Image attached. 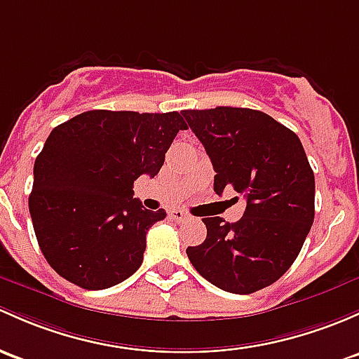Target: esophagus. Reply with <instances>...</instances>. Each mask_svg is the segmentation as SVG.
Returning <instances> with one entry per match:
<instances>
[{
    "label": "esophagus",
    "instance_id": "obj_1",
    "mask_svg": "<svg viewBox=\"0 0 359 359\" xmlns=\"http://www.w3.org/2000/svg\"><path fill=\"white\" fill-rule=\"evenodd\" d=\"M168 217L172 218L173 222H184V220H187V218H189V213H187V211H184V210H172L168 213Z\"/></svg>",
    "mask_w": 359,
    "mask_h": 359
}]
</instances>
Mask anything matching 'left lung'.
<instances>
[{"mask_svg": "<svg viewBox=\"0 0 359 359\" xmlns=\"http://www.w3.org/2000/svg\"><path fill=\"white\" fill-rule=\"evenodd\" d=\"M208 153L213 189L246 198L244 217L203 218L206 239L187 248L192 266L218 289L251 294L271 285L299 255L315 218V175L299 137L266 113L217 107L184 110Z\"/></svg>", "mask_w": 359, "mask_h": 359, "instance_id": "obj_1", "label": "left lung"}]
</instances>
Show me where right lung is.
<instances>
[{
	"label": "right lung",
	"mask_w": 359,
	"mask_h": 359,
	"mask_svg": "<svg viewBox=\"0 0 359 359\" xmlns=\"http://www.w3.org/2000/svg\"><path fill=\"white\" fill-rule=\"evenodd\" d=\"M180 113L90 110L51 130L34 163L29 211L44 258L82 289L120 284L141 266L146 232L167 217L134 198L163 167Z\"/></svg>",
	"instance_id": "right-lung-1"
}]
</instances>
